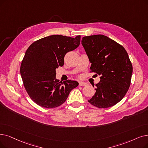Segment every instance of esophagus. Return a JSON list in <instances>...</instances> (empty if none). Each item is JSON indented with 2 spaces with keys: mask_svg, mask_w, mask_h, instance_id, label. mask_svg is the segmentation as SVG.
<instances>
[{
  "mask_svg": "<svg viewBox=\"0 0 148 148\" xmlns=\"http://www.w3.org/2000/svg\"><path fill=\"white\" fill-rule=\"evenodd\" d=\"M86 85H87V83L86 82H79V86H86Z\"/></svg>",
  "mask_w": 148,
  "mask_h": 148,
  "instance_id": "34e87169",
  "label": "esophagus"
}]
</instances>
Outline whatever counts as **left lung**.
I'll return each mask as SVG.
<instances>
[{
  "label": "left lung",
  "mask_w": 148,
  "mask_h": 148,
  "mask_svg": "<svg viewBox=\"0 0 148 148\" xmlns=\"http://www.w3.org/2000/svg\"><path fill=\"white\" fill-rule=\"evenodd\" d=\"M82 44L91 63V72L100 75V82L95 84V93L88 101L99 108L116 105L131 85L132 65L126 51L101 34L83 37Z\"/></svg>",
  "instance_id": "left-lung-1"
}]
</instances>
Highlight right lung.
<instances>
[{"instance_id": "right-lung-1", "label": "right lung", "mask_w": 148, "mask_h": 148, "mask_svg": "<svg viewBox=\"0 0 148 148\" xmlns=\"http://www.w3.org/2000/svg\"><path fill=\"white\" fill-rule=\"evenodd\" d=\"M80 36L75 38L52 35L40 38L28 47L21 65L24 87L29 97L40 106L54 108L62 105L77 81L60 82L56 77V68L62 66L64 57L77 48Z\"/></svg>"}]
</instances>
